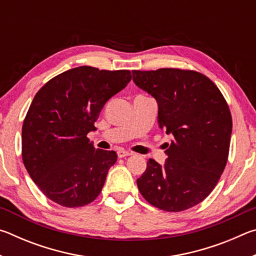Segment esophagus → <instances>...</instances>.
Masks as SVG:
<instances>
[{
	"mask_svg": "<svg viewBox=\"0 0 256 256\" xmlns=\"http://www.w3.org/2000/svg\"><path fill=\"white\" fill-rule=\"evenodd\" d=\"M132 154V152H130V151H128V150H123V149H120V150H118V156L120 158H124V157H128V156H131Z\"/></svg>",
	"mask_w": 256,
	"mask_h": 256,
	"instance_id": "1",
	"label": "esophagus"
}]
</instances>
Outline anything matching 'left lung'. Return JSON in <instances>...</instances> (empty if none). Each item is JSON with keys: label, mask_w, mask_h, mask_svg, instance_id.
<instances>
[{"label": "left lung", "mask_w": 256, "mask_h": 256, "mask_svg": "<svg viewBox=\"0 0 256 256\" xmlns=\"http://www.w3.org/2000/svg\"><path fill=\"white\" fill-rule=\"evenodd\" d=\"M132 73L134 84L158 102L159 128L172 136L166 162L149 159L138 188L160 210H188L214 190L226 167L230 110L218 86L200 72L164 68Z\"/></svg>", "instance_id": "1"}]
</instances>
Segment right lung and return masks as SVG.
I'll use <instances>...</instances> for the list:
<instances>
[{
	"mask_svg": "<svg viewBox=\"0 0 256 256\" xmlns=\"http://www.w3.org/2000/svg\"><path fill=\"white\" fill-rule=\"evenodd\" d=\"M131 79L128 70L79 66L38 90L22 124V160L50 200L78 208L100 194L118 154L96 149L86 136L106 102Z\"/></svg>",
	"mask_w": 256,
	"mask_h": 256,
	"instance_id": "add662e5",
	"label": "right lung"
}]
</instances>
